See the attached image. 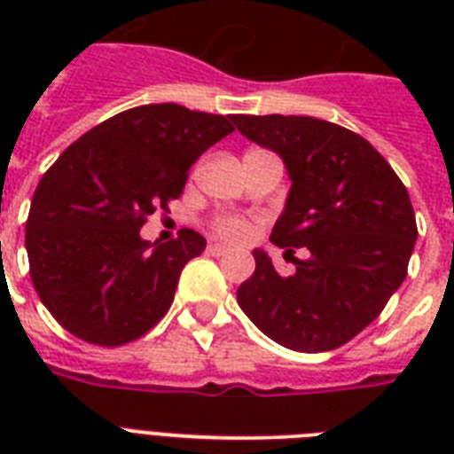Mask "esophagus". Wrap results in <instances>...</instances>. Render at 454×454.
<instances>
[{
	"label": "esophagus",
	"instance_id": "1",
	"mask_svg": "<svg viewBox=\"0 0 454 454\" xmlns=\"http://www.w3.org/2000/svg\"><path fill=\"white\" fill-rule=\"evenodd\" d=\"M209 254H214V256H223V254H228V252H231V247H226V245H221V242H212V245H209Z\"/></svg>",
	"mask_w": 454,
	"mask_h": 454
}]
</instances>
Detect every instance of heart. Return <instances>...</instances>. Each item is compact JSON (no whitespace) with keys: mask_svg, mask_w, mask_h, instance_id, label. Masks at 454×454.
Listing matches in <instances>:
<instances>
[{"mask_svg":"<svg viewBox=\"0 0 454 454\" xmlns=\"http://www.w3.org/2000/svg\"><path fill=\"white\" fill-rule=\"evenodd\" d=\"M214 231L223 235V238H228V240H242V238H247L249 223L245 219H240V216H221L214 223Z\"/></svg>","mask_w":454,"mask_h":454,"instance_id":"heart-1","label":"heart"}]
</instances>
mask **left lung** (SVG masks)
Listing matches in <instances>:
<instances>
[{"label": "left lung", "mask_w": 454, "mask_h": 454, "mask_svg": "<svg viewBox=\"0 0 454 454\" xmlns=\"http://www.w3.org/2000/svg\"><path fill=\"white\" fill-rule=\"evenodd\" d=\"M242 137L283 157L292 178L273 226L278 247H306L280 276L254 249L256 269L238 303L285 348H339L380 316L408 276L417 240L408 188L356 131L297 115H233ZM294 254V249H287Z\"/></svg>", "instance_id": "1"}]
</instances>
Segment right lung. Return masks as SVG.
<instances>
[{
  "label": "right lung",
  "instance_id": "add662e5",
  "mask_svg": "<svg viewBox=\"0 0 454 454\" xmlns=\"http://www.w3.org/2000/svg\"><path fill=\"white\" fill-rule=\"evenodd\" d=\"M233 115L176 103L117 113L67 145L32 195L25 223L30 278L49 313L96 346L144 337L169 310L178 276L207 240H144L155 209L181 195L195 160L228 137Z\"/></svg>",
  "mask_w": 454,
  "mask_h": 454
}]
</instances>
